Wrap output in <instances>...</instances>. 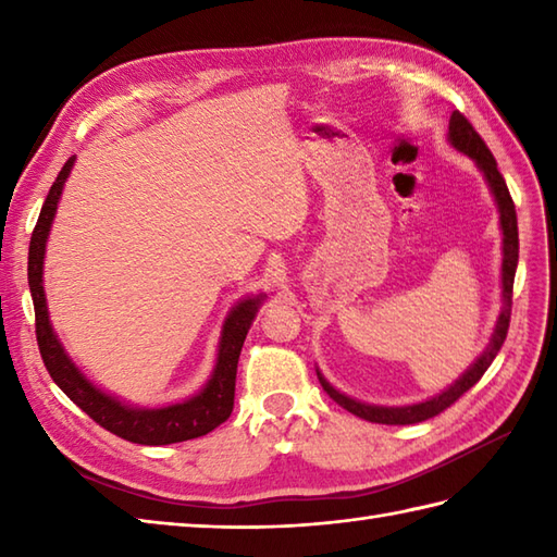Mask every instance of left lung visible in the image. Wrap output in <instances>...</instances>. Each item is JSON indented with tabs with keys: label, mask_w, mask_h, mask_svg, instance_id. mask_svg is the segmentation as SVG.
<instances>
[{
	"label": "left lung",
	"mask_w": 557,
	"mask_h": 557,
	"mask_svg": "<svg viewBox=\"0 0 557 557\" xmlns=\"http://www.w3.org/2000/svg\"><path fill=\"white\" fill-rule=\"evenodd\" d=\"M447 140L455 150L465 152L467 158L476 162V168L481 170L483 180H486L495 206H498L500 212V230H503V268H500V282H503V306L498 313V321H495L491 342L483 349L476 361L469 366V369L461 373L457 381L445 387L443 393H437L435 397H429L423 401H417V405H405V407H383V405H369V401L354 399L345 393H339L335 385L327 383V377L315 369L318 381H321L325 393L333 397L339 407H345L351 411L354 417L373 421V423H387V425H409V423H419L425 419H433L437 413L445 411L449 405L467 393L469 387H474L481 375L488 371V366L493 359L498 357V351L503 347V342L507 337V327H510V313H512V285H515V272H517V260H519V234H517V212L512 196L507 191V184L503 180V174L498 172V162L491 156L488 146L483 144V138L474 132V126L467 122L465 114L453 112L449 116V126H447Z\"/></svg>",
	"instance_id": "left-lung-1"
}]
</instances>
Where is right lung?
I'll list each match as a JSON object with an SVG mask.
<instances>
[{
	"label": "right lung",
	"mask_w": 557,
	"mask_h": 557,
	"mask_svg": "<svg viewBox=\"0 0 557 557\" xmlns=\"http://www.w3.org/2000/svg\"><path fill=\"white\" fill-rule=\"evenodd\" d=\"M76 156H71L62 172L47 194L38 224H35L28 248V285L35 306V335L42 361L50 371L52 381L62 387V393L81 407L88 417L100 423L102 429L124 437L128 443L138 445H172L182 441H191L218 429L220 423L230 419L234 409V383H236V363L244 347L248 327L256 321L260 304L265 301V294L239 299L222 323V333L218 342V359L212 366L208 383L196 395L164 407H134L128 401L104 393L90 377L83 373L74 359L69 357L62 342H59L50 311H47V297L42 287L45 270V248L50 239L52 222L57 215L59 198H62L64 184L74 168Z\"/></svg>",
	"instance_id": "1"
}]
</instances>
